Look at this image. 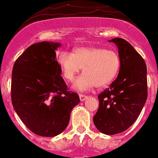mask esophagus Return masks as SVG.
Wrapping results in <instances>:
<instances>
[{
	"mask_svg": "<svg viewBox=\"0 0 158 158\" xmlns=\"http://www.w3.org/2000/svg\"><path fill=\"white\" fill-rule=\"evenodd\" d=\"M79 98H80L81 101V102H83V101H85V100L87 98V96L84 95V94H79Z\"/></svg>",
	"mask_w": 158,
	"mask_h": 158,
	"instance_id": "obj_1",
	"label": "esophagus"
}]
</instances>
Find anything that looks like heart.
Returning <instances> with one entry per match:
<instances>
[{
    "label": "heart",
    "instance_id": "b5f03b06",
    "mask_svg": "<svg viewBox=\"0 0 158 158\" xmlns=\"http://www.w3.org/2000/svg\"><path fill=\"white\" fill-rule=\"evenodd\" d=\"M61 75L71 82L83 68L84 74L74 82V89L86 91L97 86L106 87L115 79L121 67V58L114 50L98 46L75 48L73 53L64 51L57 59Z\"/></svg>",
    "mask_w": 158,
    "mask_h": 158
}]
</instances>
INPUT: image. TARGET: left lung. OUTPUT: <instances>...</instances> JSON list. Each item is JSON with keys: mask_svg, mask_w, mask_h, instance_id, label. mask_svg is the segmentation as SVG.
I'll list each match as a JSON object with an SVG mask.
<instances>
[{"mask_svg": "<svg viewBox=\"0 0 158 158\" xmlns=\"http://www.w3.org/2000/svg\"><path fill=\"white\" fill-rule=\"evenodd\" d=\"M118 47L121 67L110 88L98 96L99 107L94 122L100 132L114 135L130 127L141 114L148 96L147 68L142 56L127 40H110Z\"/></svg>", "mask_w": 158, "mask_h": 158, "instance_id": "1", "label": "left lung"}]
</instances>
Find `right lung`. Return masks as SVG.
I'll return each mask as SVG.
<instances>
[{
	"label": "right lung",
	"mask_w": 158,
	"mask_h": 158,
	"mask_svg": "<svg viewBox=\"0 0 158 158\" xmlns=\"http://www.w3.org/2000/svg\"><path fill=\"white\" fill-rule=\"evenodd\" d=\"M59 43L33 44L16 60L12 72L11 99L26 127L42 137L63 132L80 98L69 91L56 60Z\"/></svg>",
	"instance_id": "obj_1"
}]
</instances>
